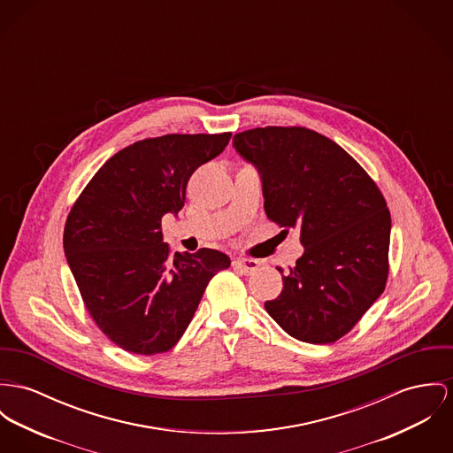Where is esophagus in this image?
Masks as SVG:
<instances>
[{"instance_id": "obj_1", "label": "esophagus", "mask_w": 453, "mask_h": 453, "mask_svg": "<svg viewBox=\"0 0 453 453\" xmlns=\"http://www.w3.org/2000/svg\"><path fill=\"white\" fill-rule=\"evenodd\" d=\"M258 265H260V262L255 260V258H243V257H240V258H234V260H233V267L238 269V271H242L243 274L255 273V271L258 269Z\"/></svg>"}]
</instances>
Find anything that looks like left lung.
<instances>
[{
  "label": "left lung",
  "mask_w": 453,
  "mask_h": 453,
  "mask_svg": "<svg viewBox=\"0 0 453 453\" xmlns=\"http://www.w3.org/2000/svg\"><path fill=\"white\" fill-rule=\"evenodd\" d=\"M233 144L260 174L267 217L282 233L298 229L305 246L265 311L300 342L334 343L386 288L391 215L383 193L340 144L307 127H257Z\"/></svg>",
  "instance_id": "1"
}]
</instances>
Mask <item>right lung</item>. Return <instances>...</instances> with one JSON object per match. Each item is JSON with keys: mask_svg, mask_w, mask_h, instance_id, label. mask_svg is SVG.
<instances>
[{"mask_svg": "<svg viewBox=\"0 0 453 453\" xmlns=\"http://www.w3.org/2000/svg\"><path fill=\"white\" fill-rule=\"evenodd\" d=\"M231 133L165 134L108 158L88 182L64 229V250L82 302L104 336L136 355L174 347L226 253H174L162 217L184 207L191 174L224 151Z\"/></svg>", "mask_w": 453, "mask_h": 453, "instance_id": "obj_1", "label": "right lung"}]
</instances>
